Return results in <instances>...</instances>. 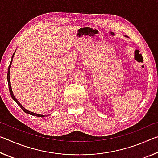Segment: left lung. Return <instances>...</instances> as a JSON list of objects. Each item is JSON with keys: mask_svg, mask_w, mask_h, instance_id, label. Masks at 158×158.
<instances>
[{"mask_svg": "<svg viewBox=\"0 0 158 158\" xmlns=\"http://www.w3.org/2000/svg\"><path fill=\"white\" fill-rule=\"evenodd\" d=\"M126 37H127V36H126Z\"/></svg>", "mask_w": 158, "mask_h": 158, "instance_id": "left-lung-1", "label": "left lung"}]
</instances>
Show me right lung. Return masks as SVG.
<instances>
[{"label":"right lung","mask_w":158,"mask_h":158,"mask_svg":"<svg viewBox=\"0 0 158 158\" xmlns=\"http://www.w3.org/2000/svg\"><path fill=\"white\" fill-rule=\"evenodd\" d=\"M15 52L13 53L12 55V60H11V62H10V64L9 65V68H8V71H7V82H8V85H9V90H10V95H11L12 98L17 103V105L20 106V107L22 109V110L25 112V113L28 114H31L32 115V116H38V117H44V116H45V115H41V114H35V113H33V112H31L30 111L27 110V109H26L23 106L21 105V104L19 103V102L17 98H16L15 97L14 94H13V92H12V87H11V83H10V68H11V64H12V58L13 57H14V55H15Z\"/></svg>","instance_id":"add662e5"}]
</instances>
